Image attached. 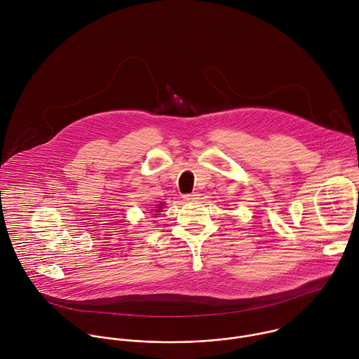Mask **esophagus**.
I'll use <instances>...</instances> for the list:
<instances>
[{"mask_svg": "<svg viewBox=\"0 0 359 359\" xmlns=\"http://www.w3.org/2000/svg\"><path fill=\"white\" fill-rule=\"evenodd\" d=\"M183 200L187 201V203L196 201V200H198V194H196V193H193V194H184V196H183Z\"/></svg>", "mask_w": 359, "mask_h": 359, "instance_id": "34e87169", "label": "esophagus"}]
</instances>
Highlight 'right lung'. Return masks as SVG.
Listing matches in <instances>:
<instances>
[{"instance_id":"add662e5","label":"right lung","mask_w":359,"mask_h":359,"mask_svg":"<svg viewBox=\"0 0 359 359\" xmlns=\"http://www.w3.org/2000/svg\"><path fill=\"white\" fill-rule=\"evenodd\" d=\"M162 207H163V204H158V205H155V208H156V210H155L154 212H162V211H161V210H162ZM154 215H158V214H154Z\"/></svg>"}]
</instances>
